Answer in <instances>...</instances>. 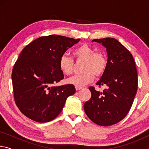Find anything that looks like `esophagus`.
Here are the masks:
<instances>
[{"instance_id":"esophagus-1","label":"esophagus","mask_w":149,"mask_h":149,"mask_svg":"<svg viewBox=\"0 0 149 149\" xmlns=\"http://www.w3.org/2000/svg\"><path fill=\"white\" fill-rule=\"evenodd\" d=\"M82 87H78V86H75V89H76V91H79L80 89H82Z\"/></svg>"}]
</instances>
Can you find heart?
<instances>
[{
    "label": "heart",
    "mask_w": 149,
    "mask_h": 149,
    "mask_svg": "<svg viewBox=\"0 0 149 149\" xmlns=\"http://www.w3.org/2000/svg\"><path fill=\"white\" fill-rule=\"evenodd\" d=\"M73 55L77 61L85 62L82 74L75 75L70 77L67 81L75 86L81 87L90 84L94 80L95 75L100 77L104 74L107 68L108 59L105 52L96 51L94 48L84 44L73 51ZM74 60L71 57L64 54L59 60V68L63 74L70 75L74 71Z\"/></svg>",
    "instance_id": "heart-1"
}]
</instances>
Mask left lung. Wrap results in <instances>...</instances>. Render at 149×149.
Instances as JSON below:
<instances>
[{
  "label": "left lung",
  "instance_id": "1",
  "mask_svg": "<svg viewBox=\"0 0 149 149\" xmlns=\"http://www.w3.org/2000/svg\"><path fill=\"white\" fill-rule=\"evenodd\" d=\"M106 49L108 64L97 83L102 92L89 87L91 97L84 104L85 114L96 124L109 126L120 122L129 112L138 86L137 71L131 52L114 38L94 39Z\"/></svg>",
  "mask_w": 149,
  "mask_h": 149
}]
</instances>
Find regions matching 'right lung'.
Masks as SVG:
<instances>
[{
  "label": "right lung",
  "instance_id": "obj_1",
  "mask_svg": "<svg viewBox=\"0 0 149 149\" xmlns=\"http://www.w3.org/2000/svg\"><path fill=\"white\" fill-rule=\"evenodd\" d=\"M79 41L57 35L41 37L20 53L12 80L15 102L26 117L41 123L52 121L62 112L67 98L75 93L72 84L52 85L64 79L60 57Z\"/></svg>",
  "mask_w": 149,
  "mask_h": 149
}]
</instances>
